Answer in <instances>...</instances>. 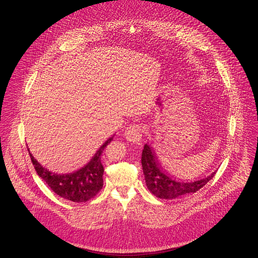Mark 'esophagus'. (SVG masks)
I'll list each match as a JSON object with an SVG mask.
<instances>
[{
	"instance_id": "1",
	"label": "esophagus",
	"mask_w": 258,
	"mask_h": 258,
	"mask_svg": "<svg viewBox=\"0 0 258 258\" xmlns=\"http://www.w3.org/2000/svg\"><path fill=\"white\" fill-rule=\"evenodd\" d=\"M142 133L143 126L141 124H132L128 127H126L124 132V136L127 141L140 144L142 139Z\"/></svg>"
}]
</instances>
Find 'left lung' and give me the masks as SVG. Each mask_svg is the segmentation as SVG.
<instances>
[{"label":"left lung","mask_w":258,"mask_h":258,"mask_svg":"<svg viewBox=\"0 0 258 258\" xmlns=\"http://www.w3.org/2000/svg\"><path fill=\"white\" fill-rule=\"evenodd\" d=\"M141 163L143 168V173L145 178V183L147 185L148 190L157 198L173 200L178 199L189 194H195L202 187H204L215 174V171L212 172L209 177L195 182H180L175 180L161 168L157 157L155 156L154 151L150 145L145 144Z\"/></svg>","instance_id":"obj_1"}]
</instances>
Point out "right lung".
<instances>
[{"mask_svg":"<svg viewBox=\"0 0 258 258\" xmlns=\"http://www.w3.org/2000/svg\"><path fill=\"white\" fill-rule=\"evenodd\" d=\"M112 140L113 137L108 138L86 166L73 173L68 174L52 173L33 158L29 152V148L28 152L36 173L46 182L52 191L66 200L83 203L93 199L101 190L103 186L102 175L104 171L103 165L101 164V154L105 146Z\"/></svg>","mask_w":258,"mask_h":258,"instance_id":"right-lung-1","label":"right lung"}]
</instances>
